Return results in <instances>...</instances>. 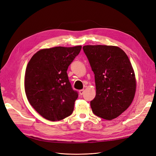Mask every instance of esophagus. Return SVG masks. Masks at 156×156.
<instances>
[{"mask_svg": "<svg viewBox=\"0 0 156 156\" xmlns=\"http://www.w3.org/2000/svg\"><path fill=\"white\" fill-rule=\"evenodd\" d=\"M84 92V90H79V94H80V95H83Z\"/></svg>", "mask_w": 156, "mask_h": 156, "instance_id": "1", "label": "esophagus"}]
</instances>
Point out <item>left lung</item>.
Instances as JSON below:
<instances>
[{
  "instance_id": "8db88e82",
  "label": "left lung",
  "mask_w": 156,
  "mask_h": 156,
  "mask_svg": "<svg viewBox=\"0 0 156 156\" xmlns=\"http://www.w3.org/2000/svg\"><path fill=\"white\" fill-rule=\"evenodd\" d=\"M83 48L95 74L92 112L103 119H114L129 107L135 95L136 81L131 62L119 47L87 45Z\"/></svg>"
}]
</instances>
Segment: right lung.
<instances>
[{
	"instance_id": "obj_1",
	"label": "right lung",
	"mask_w": 156,
	"mask_h": 156,
	"mask_svg": "<svg viewBox=\"0 0 156 156\" xmlns=\"http://www.w3.org/2000/svg\"><path fill=\"white\" fill-rule=\"evenodd\" d=\"M81 48L58 46L41 50L27 65L24 79L27 99L48 120L60 121L72 114L79 94L73 90L66 72Z\"/></svg>"
}]
</instances>
